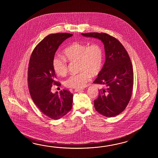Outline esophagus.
Masks as SVG:
<instances>
[{"mask_svg": "<svg viewBox=\"0 0 158 158\" xmlns=\"http://www.w3.org/2000/svg\"><path fill=\"white\" fill-rule=\"evenodd\" d=\"M81 90H82V89H74V91H76V92L80 91Z\"/></svg>", "mask_w": 158, "mask_h": 158, "instance_id": "1", "label": "esophagus"}]
</instances>
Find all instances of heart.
Returning a JSON list of instances; mask_svg holds the SVG:
<instances>
[{"mask_svg":"<svg viewBox=\"0 0 158 158\" xmlns=\"http://www.w3.org/2000/svg\"><path fill=\"white\" fill-rule=\"evenodd\" d=\"M63 57L55 56L52 67L55 72L63 76L67 74V60L77 61V74H72L64 81L66 87L81 89L90 81L91 76H95L101 72L103 61V50L101 44L93 43L86 44L74 42L63 51Z\"/></svg>","mask_w":158,"mask_h":158,"instance_id":"heart-1","label":"heart"}]
</instances>
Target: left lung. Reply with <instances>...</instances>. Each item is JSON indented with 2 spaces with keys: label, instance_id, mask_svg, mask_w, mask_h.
<instances>
[{
  "label": "left lung",
  "instance_id": "1",
  "mask_svg": "<svg viewBox=\"0 0 158 158\" xmlns=\"http://www.w3.org/2000/svg\"><path fill=\"white\" fill-rule=\"evenodd\" d=\"M104 44L106 61L94 84L105 85L99 90L94 107L100 114L111 118L120 114L128 106L133 87V70L131 60L123 45L116 38L104 33H82Z\"/></svg>",
  "mask_w": 158,
  "mask_h": 158
}]
</instances>
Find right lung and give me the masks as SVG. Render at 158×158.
Here are the masks:
<instances>
[{"mask_svg": "<svg viewBox=\"0 0 158 158\" xmlns=\"http://www.w3.org/2000/svg\"><path fill=\"white\" fill-rule=\"evenodd\" d=\"M73 35L72 34H51L45 37L34 48L27 71V84L30 96L41 112L47 117L59 119L71 111L73 95L63 90L60 94L51 92L52 85L60 86L56 78L52 60L59 46Z\"/></svg>", "mask_w": 158, "mask_h": 158, "instance_id": "right-lung-1", "label": "right lung"}]
</instances>
